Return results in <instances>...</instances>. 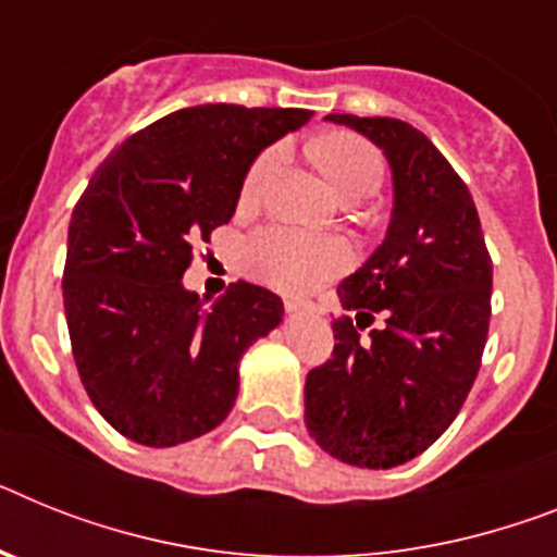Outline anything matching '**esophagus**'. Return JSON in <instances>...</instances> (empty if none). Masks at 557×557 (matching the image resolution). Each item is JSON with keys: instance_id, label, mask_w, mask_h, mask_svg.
<instances>
[{"instance_id": "esophagus-1", "label": "esophagus", "mask_w": 557, "mask_h": 557, "mask_svg": "<svg viewBox=\"0 0 557 557\" xmlns=\"http://www.w3.org/2000/svg\"><path fill=\"white\" fill-rule=\"evenodd\" d=\"M302 302L300 300H286V311L288 314H294V311H300Z\"/></svg>"}]
</instances>
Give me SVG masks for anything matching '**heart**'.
I'll list each match as a JSON object with an SVG mask.
<instances>
[{
  "label": "heart",
  "instance_id": "heart-1",
  "mask_svg": "<svg viewBox=\"0 0 557 557\" xmlns=\"http://www.w3.org/2000/svg\"><path fill=\"white\" fill-rule=\"evenodd\" d=\"M286 144L263 149L243 177V203H255L265 184L286 163ZM320 163L343 198H368L382 184V156L357 135L339 133L320 144ZM240 265L251 277L283 292H308L350 265V249L339 237L308 235L294 226L257 228L240 246Z\"/></svg>",
  "mask_w": 557,
  "mask_h": 557
}]
</instances>
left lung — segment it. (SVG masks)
Here are the masks:
<instances>
[{"mask_svg": "<svg viewBox=\"0 0 557 557\" xmlns=\"http://www.w3.org/2000/svg\"><path fill=\"white\" fill-rule=\"evenodd\" d=\"M329 121L385 149L394 214L380 249L336 288L345 314L331 322V359L308 371L306 428L334 459L387 470L459 416L487 343L493 260L473 195L428 135L399 119Z\"/></svg>", "mask_w": 557, "mask_h": 557, "instance_id": "1", "label": "left lung"}]
</instances>
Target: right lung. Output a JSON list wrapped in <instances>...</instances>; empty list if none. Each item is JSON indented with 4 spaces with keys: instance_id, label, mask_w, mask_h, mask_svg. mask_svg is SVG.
<instances>
[{
    "instance_id": "add662e5",
    "label": "right lung",
    "mask_w": 557,
    "mask_h": 557,
    "mask_svg": "<svg viewBox=\"0 0 557 557\" xmlns=\"http://www.w3.org/2000/svg\"><path fill=\"white\" fill-rule=\"evenodd\" d=\"M308 119L297 107H186L92 172L70 218L64 314L84 391L121 436L181 445L235 405L240 357L283 320V300L237 280L203 308L181 277L195 243L232 221L257 152Z\"/></svg>"
}]
</instances>
